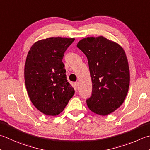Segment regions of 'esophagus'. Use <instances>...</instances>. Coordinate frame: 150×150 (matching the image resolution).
Returning <instances> with one entry per match:
<instances>
[{
  "instance_id": "obj_1",
  "label": "esophagus",
  "mask_w": 150,
  "mask_h": 150,
  "mask_svg": "<svg viewBox=\"0 0 150 150\" xmlns=\"http://www.w3.org/2000/svg\"><path fill=\"white\" fill-rule=\"evenodd\" d=\"M73 86H74L75 88H77L78 86H79V83H78V82H76V83H75L74 84H73Z\"/></svg>"
}]
</instances>
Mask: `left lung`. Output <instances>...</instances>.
Listing matches in <instances>:
<instances>
[{"label":"left lung","mask_w":150,"mask_h":150,"mask_svg":"<svg viewBox=\"0 0 150 150\" xmlns=\"http://www.w3.org/2000/svg\"><path fill=\"white\" fill-rule=\"evenodd\" d=\"M77 47L88 58L92 83L88 107L101 116L113 112L124 103L129 87V67L124 49L101 36L83 38Z\"/></svg>","instance_id":"left-lung-1"}]
</instances>
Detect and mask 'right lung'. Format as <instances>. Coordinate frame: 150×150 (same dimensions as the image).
Here are the masks:
<instances>
[{
  "mask_svg": "<svg viewBox=\"0 0 150 150\" xmlns=\"http://www.w3.org/2000/svg\"><path fill=\"white\" fill-rule=\"evenodd\" d=\"M74 40L62 37L39 40L32 45L26 57V90L32 104L45 115H58L75 93L67 82L62 62L64 52Z\"/></svg>",
  "mask_w": 150,
  "mask_h": 150,
  "instance_id": "obj_1",
  "label": "right lung"
}]
</instances>
